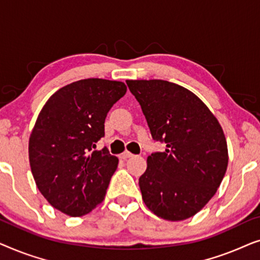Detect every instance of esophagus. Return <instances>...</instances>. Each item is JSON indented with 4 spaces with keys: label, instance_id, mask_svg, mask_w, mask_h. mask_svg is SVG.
<instances>
[{
    "label": "esophagus",
    "instance_id": "34e87169",
    "mask_svg": "<svg viewBox=\"0 0 260 260\" xmlns=\"http://www.w3.org/2000/svg\"><path fill=\"white\" fill-rule=\"evenodd\" d=\"M133 156H134V154H131L130 151H124V152H122V154L119 155V157L123 158V159H126V158L133 157Z\"/></svg>",
    "mask_w": 260,
    "mask_h": 260
}]
</instances>
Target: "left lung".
Wrapping results in <instances>:
<instances>
[{
  "mask_svg": "<svg viewBox=\"0 0 260 260\" xmlns=\"http://www.w3.org/2000/svg\"><path fill=\"white\" fill-rule=\"evenodd\" d=\"M151 136L166 144L152 152L140 177L142 198L159 218H190L214 197L229 151L218 119L193 92L167 80H126Z\"/></svg>",
  "mask_w": 260,
  "mask_h": 260,
  "instance_id": "left-lung-1",
  "label": "left lung"
}]
</instances>
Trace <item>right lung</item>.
<instances>
[{
  "instance_id": "right-lung-1",
  "label": "right lung",
  "mask_w": 260,
  "mask_h": 260,
  "mask_svg": "<svg viewBox=\"0 0 260 260\" xmlns=\"http://www.w3.org/2000/svg\"><path fill=\"white\" fill-rule=\"evenodd\" d=\"M125 92L122 81L78 80L56 91L39 113L29 138L30 169L58 211L81 216L104 200L118 158L106 148L92 150L104 137L106 115Z\"/></svg>"
}]
</instances>
